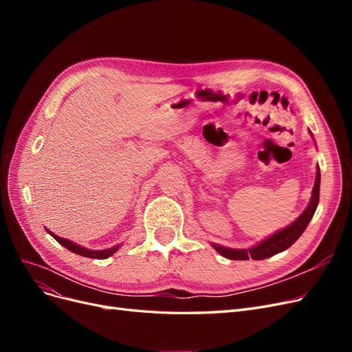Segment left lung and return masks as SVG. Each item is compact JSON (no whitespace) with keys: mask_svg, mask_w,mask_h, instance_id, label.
<instances>
[{"mask_svg":"<svg viewBox=\"0 0 352 352\" xmlns=\"http://www.w3.org/2000/svg\"><path fill=\"white\" fill-rule=\"evenodd\" d=\"M318 197H320V167L317 166L316 172V182L313 186L311 199L308 202L307 208L301 212V216L296 220H294L289 226L285 229H280L269 238L263 239L257 245H254L251 248L245 250H236V248H228L221 247L219 243H211V247L214 248L220 255L230 260H264L269 258L272 255L279 254L285 250H287L291 245L302 235V232L307 229L308 223L313 219L316 208L318 206Z\"/></svg>","mask_w":352,"mask_h":352,"instance_id":"8db88e82","label":"left lung"}]
</instances>
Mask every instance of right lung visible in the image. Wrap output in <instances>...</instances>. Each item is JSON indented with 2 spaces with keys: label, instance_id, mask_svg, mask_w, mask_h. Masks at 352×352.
Wrapping results in <instances>:
<instances>
[{
  "label": "right lung",
  "instance_id": "1",
  "mask_svg": "<svg viewBox=\"0 0 352 352\" xmlns=\"http://www.w3.org/2000/svg\"><path fill=\"white\" fill-rule=\"evenodd\" d=\"M47 232H48L50 235H51L52 238H54L58 243H61L63 247L67 248L69 251H72V252H74V254H78V255H83V257H89V258H97V260L109 258L110 255H113L117 250H119V248L122 247V243H117V245H114V247L107 248V250H88V248L80 247V245L74 243V242H72V241H69V239H66V238L57 236L56 233H52V232L48 230V229H47Z\"/></svg>",
  "mask_w": 352,
  "mask_h": 352
}]
</instances>
